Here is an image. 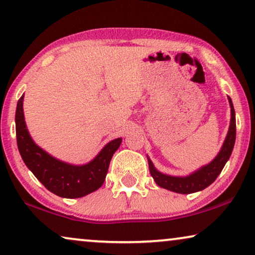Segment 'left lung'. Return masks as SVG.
Returning a JSON list of instances; mask_svg holds the SVG:
<instances>
[{
	"label": "left lung",
	"mask_w": 255,
	"mask_h": 255,
	"mask_svg": "<svg viewBox=\"0 0 255 255\" xmlns=\"http://www.w3.org/2000/svg\"><path fill=\"white\" fill-rule=\"evenodd\" d=\"M229 99L230 108H231V120H230V127L228 134L221 151L216 155V158L205 165L201 167L200 169L195 170V172L190 173L187 176H173L168 175V174H163L159 172L155 168L151 159L147 156L149 173L153 179H154L155 183L159 187L165 188L167 190L174 191V193L179 194H193L196 191H201L205 189V188L210 186L214 181L217 179V176L221 174L222 169L224 168L225 163L231 156V153L233 151V146L236 142V113L235 108H233L232 100Z\"/></svg>",
	"instance_id": "1"
}]
</instances>
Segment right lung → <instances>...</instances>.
<instances>
[{"instance_id":"obj_1","label":"right lung","mask_w":255,"mask_h":255,"mask_svg":"<svg viewBox=\"0 0 255 255\" xmlns=\"http://www.w3.org/2000/svg\"><path fill=\"white\" fill-rule=\"evenodd\" d=\"M24 95L16 108L17 146L24 163L45 188L60 197L79 198L102 187L110 160L120 147L122 138L108 142L92 161L85 165H72L61 161L39 147L27 131L23 113Z\"/></svg>"}]
</instances>
